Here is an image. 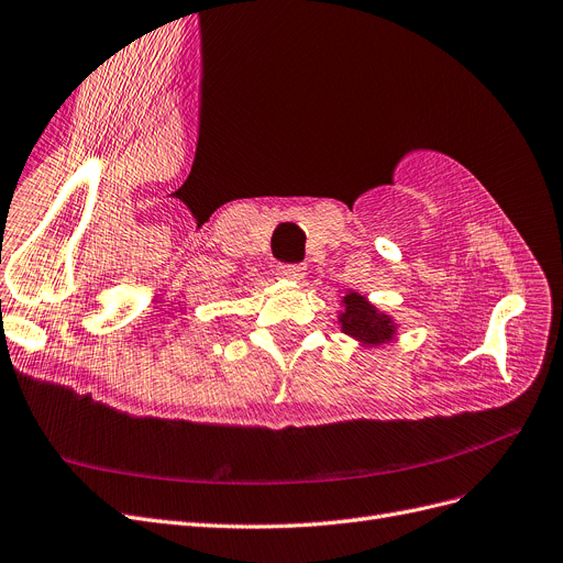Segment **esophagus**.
Instances as JSON below:
<instances>
[{
  "instance_id": "obj_1",
  "label": "esophagus",
  "mask_w": 563,
  "mask_h": 563,
  "mask_svg": "<svg viewBox=\"0 0 563 563\" xmlns=\"http://www.w3.org/2000/svg\"><path fill=\"white\" fill-rule=\"evenodd\" d=\"M277 275H279L282 279H294V282H298V279H302V275H305V269H302L300 265H290V263H279V265H277Z\"/></svg>"
}]
</instances>
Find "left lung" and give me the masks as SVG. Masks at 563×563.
<instances>
[{
  "mask_svg": "<svg viewBox=\"0 0 563 563\" xmlns=\"http://www.w3.org/2000/svg\"><path fill=\"white\" fill-rule=\"evenodd\" d=\"M342 331L365 344H379L384 340H391L394 323L389 317L379 314L377 309L365 302L363 296L349 294L344 298V312L340 317Z\"/></svg>",
  "mask_w": 563,
  "mask_h": 563,
  "instance_id": "8db88e82",
  "label": "left lung"
}]
</instances>
